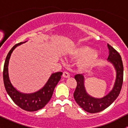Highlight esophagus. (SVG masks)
Instances as JSON below:
<instances>
[{"instance_id":"1","label":"esophagus","mask_w":128,"mask_h":128,"mask_svg":"<svg viewBox=\"0 0 128 128\" xmlns=\"http://www.w3.org/2000/svg\"><path fill=\"white\" fill-rule=\"evenodd\" d=\"M63 77H65V78H68V77H70V74L68 72L64 71L63 72Z\"/></svg>"}]
</instances>
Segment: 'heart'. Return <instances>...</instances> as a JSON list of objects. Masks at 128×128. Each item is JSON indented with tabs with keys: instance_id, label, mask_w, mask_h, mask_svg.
I'll use <instances>...</instances> for the list:
<instances>
[{
	"instance_id": "b5f03b06",
	"label": "heart",
	"mask_w": 128,
	"mask_h": 128,
	"mask_svg": "<svg viewBox=\"0 0 128 128\" xmlns=\"http://www.w3.org/2000/svg\"><path fill=\"white\" fill-rule=\"evenodd\" d=\"M74 55L83 58L80 60V65L83 68H89L95 65L98 60L99 55L88 46H82L74 51Z\"/></svg>"
}]
</instances>
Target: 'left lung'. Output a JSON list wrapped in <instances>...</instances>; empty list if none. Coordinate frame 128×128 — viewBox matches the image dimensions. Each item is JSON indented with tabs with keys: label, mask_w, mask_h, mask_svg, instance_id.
<instances>
[{
	"label": "left lung",
	"mask_w": 128,
	"mask_h": 128,
	"mask_svg": "<svg viewBox=\"0 0 128 128\" xmlns=\"http://www.w3.org/2000/svg\"><path fill=\"white\" fill-rule=\"evenodd\" d=\"M109 56L108 60L112 63L116 72L113 88L106 95L101 98L90 96L86 92L84 86V77L82 74H77L74 78L77 81V87L74 93L76 103L86 112L90 113L102 112L109 106L119 95L123 82V65L121 57L112 46L108 44Z\"/></svg>",
	"instance_id": "8db88e82"
}]
</instances>
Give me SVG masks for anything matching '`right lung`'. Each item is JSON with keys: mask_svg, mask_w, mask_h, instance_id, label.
I'll return each instance as SVG.
<instances>
[{"mask_svg": "<svg viewBox=\"0 0 128 128\" xmlns=\"http://www.w3.org/2000/svg\"><path fill=\"white\" fill-rule=\"evenodd\" d=\"M24 42L15 44L10 50L6 57L4 66L3 78L5 88L12 100L16 105L28 112H35L43 108L52 97L55 87L61 78L62 72L53 73L42 88L32 94H24L18 91L11 84L8 76V62L13 51Z\"/></svg>", "mask_w": 128, "mask_h": 128, "instance_id": "obj_1", "label": "right lung"}]
</instances>
